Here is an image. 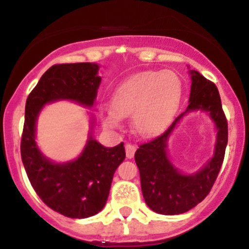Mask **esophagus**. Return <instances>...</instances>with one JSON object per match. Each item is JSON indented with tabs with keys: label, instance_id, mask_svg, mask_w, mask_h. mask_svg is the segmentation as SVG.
<instances>
[{
	"label": "esophagus",
	"instance_id": "esophagus-1",
	"mask_svg": "<svg viewBox=\"0 0 249 249\" xmlns=\"http://www.w3.org/2000/svg\"><path fill=\"white\" fill-rule=\"evenodd\" d=\"M126 157L127 158H133V156H135V152H136V146H133V144H126Z\"/></svg>",
	"mask_w": 249,
	"mask_h": 249
}]
</instances>
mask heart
Instances as JSON below:
<instances>
[{"instance_id":"heart-1","label":"heart","mask_w":249,"mask_h":249,"mask_svg":"<svg viewBox=\"0 0 249 249\" xmlns=\"http://www.w3.org/2000/svg\"><path fill=\"white\" fill-rule=\"evenodd\" d=\"M182 85L169 70L146 71L128 77L111 97V109L102 116L103 126L116 129L121 118L131 116L132 128L140 136H153L163 128L181 98Z\"/></svg>"}]
</instances>
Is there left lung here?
Masks as SVG:
<instances>
[{"instance_id":"left-lung-1","label":"left lung","mask_w":249,"mask_h":249,"mask_svg":"<svg viewBox=\"0 0 249 249\" xmlns=\"http://www.w3.org/2000/svg\"><path fill=\"white\" fill-rule=\"evenodd\" d=\"M190 74L192 86L186 112L179 114L162 135L141 144L135 153L144 201L153 212L160 214H181L203 201L217 179L227 147L228 123L222 109L218 89L199 72L192 70ZM198 109L209 113L219 131L215 155L201 171L183 175L173 166L166 155L168 138L184 114Z\"/></svg>"}]
</instances>
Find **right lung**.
<instances>
[{
  "label": "right lung",
  "instance_id": "add662e5",
  "mask_svg": "<svg viewBox=\"0 0 249 249\" xmlns=\"http://www.w3.org/2000/svg\"><path fill=\"white\" fill-rule=\"evenodd\" d=\"M97 63L54 65L43 73L26 101L21 157L26 173L38 197L56 212L70 218H87L105 207L112 178L126 157L123 142L105 147L89 133L85 149L77 160L54 163L36 144V122L47 103L70 100L92 107L101 77Z\"/></svg>",
  "mask_w": 249,
  "mask_h": 249
}]
</instances>
